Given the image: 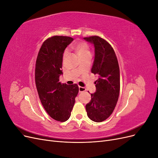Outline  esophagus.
<instances>
[{"instance_id":"esophagus-1","label":"esophagus","mask_w":158,"mask_h":158,"mask_svg":"<svg viewBox=\"0 0 158 158\" xmlns=\"http://www.w3.org/2000/svg\"><path fill=\"white\" fill-rule=\"evenodd\" d=\"M85 90H86V89H85V88L79 86V92H85Z\"/></svg>"}]
</instances>
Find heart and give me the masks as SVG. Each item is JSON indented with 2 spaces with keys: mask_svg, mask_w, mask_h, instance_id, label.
Wrapping results in <instances>:
<instances>
[{
  "mask_svg": "<svg viewBox=\"0 0 158 158\" xmlns=\"http://www.w3.org/2000/svg\"><path fill=\"white\" fill-rule=\"evenodd\" d=\"M73 49L76 52V54L79 56V57L81 56H83L84 55L90 53L89 47L86 44H85V43H83V42L78 43V44L75 45L73 47ZM67 54H68L67 51H65L63 55L64 58H65V57L67 56Z\"/></svg>",
  "mask_w": 158,
  "mask_h": 158,
  "instance_id": "obj_1",
  "label": "heart"
}]
</instances>
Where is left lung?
Returning a JSON list of instances; mask_svg holds the SVG:
<instances>
[{
  "mask_svg": "<svg viewBox=\"0 0 158 158\" xmlns=\"http://www.w3.org/2000/svg\"><path fill=\"white\" fill-rule=\"evenodd\" d=\"M94 45L95 56L91 72L98 75L96 90L86 104L87 115L94 122H102L112 114L120 92V70L113 47L99 36L84 37Z\"/></svg>",
  "mask_w": 158,
  "mask_h": 158,
  "instance_id": "left-lung-1",
  "label": "left lung"
}]
</instances>
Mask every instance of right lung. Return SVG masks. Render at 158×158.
I'll return each mask as SVG.
<instances>
[{"instance_id": "right-lung-1", "label": "right lung", "mask_w": 158, "mask_h": 158, "mask_svg": "<svg viewBox=\"0 0 158 158\" xmlns=\"http://www.w3.org/2000/svg\"><path fill=\"white\" fill-rule=\"evenodd\" d=\"M73 41V38L66 36L47 39L39 51L35 64V84L42 106L51 118L60 122L70 118L79 91L76 84L59 82L63 74V53Z\"/></svg>"}]
</instances>
